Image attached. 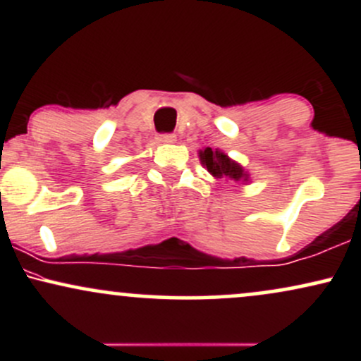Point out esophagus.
<instances>
[{
    "label": "esophagus",
    "mask_w": 361,
    "mask_h": 361,
    "mask_svg": "<svg viewBox=\"0 0 361 361\" xmlns=\"http://www.w3.org/2000/svg\"><path fill=\"white\" fill-rule=\"evenodd\" d=\"M159 142H175L176 140V135L175 134H161L159 137H157Z\"/></svg>",
    "instance_id": "obj_1"
}]
</instances>
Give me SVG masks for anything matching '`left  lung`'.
I'll list each match as a JSON object with an SVG mask.
<instances>
[{"instance_id": "1", "label": "left lung", "mask_w": 361, "mask_h": 361, "mask_svg": "<svg viewBox=\"0 0 361 361\" xmlns=\"http://www.w3.org/2000/svg\"><path fill=\"white\" fill-rule=\"evenodd\" d=\"M200 159L207 166V169L217 178L227 176V178H233L235 181L241 180V178H247L244 175L243 168L239 166L238 163H234V161H231L229 157L221 151H212L210 147H207L205 151L200 152Z\"/></svg>"}]
</instances>
